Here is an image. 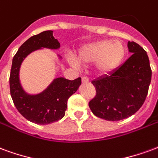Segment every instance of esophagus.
<instances>
[{
	"label": "esophagus",
	"mask_w": 158,
	"mask_h": 158,
	"mask_svg": "<svg viewBox=\"0 0 158 158\" xmlns=\"http://www.w3.org/2000/svg\"><path fill=\"white\" fill-rule=\"evenodd\" d=\"M81 81H82V83H88L89 82V79L86 77H83L81 78Z\"/></svg>",
	"instance_id": "34e87169"
}]
</instances>
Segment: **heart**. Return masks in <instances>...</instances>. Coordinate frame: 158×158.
<instances>
[{
	"mask_svg": "<svg viewBox=\"0 0 158 158\" xmlns=\"http://www.w3.org/2000/svg\"><path fill=\"white\" fill-rule=\"evenodd\" d=\"M125 54V45L118 40H98L81 47L77 53V60L70 57L69 63L74 67L79 66L78 62L85 65L95 63L94 67L97 74L106 77L119 67Z\"/></svg>",
	"mask_w": 158,
	"mask_h": 158,
	"instance_id": "obj_1",
	"label": "heart"
}]
</instances>
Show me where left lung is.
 Listing matches in <instances>:
<instances>
[{
	"label": "left lung",
	"mask_w": 158,
	"mask_h": 158,
	"mask_svg": "<svg viewBox=\"0 0 158 158\" xmlns=\"http://www.w3.org/2000/svg\"><path fill=\"white\" fill-rule=\"evenodd\" d=\"M131 55L114 72L92 81L96 96L89 102L94 115L118 121L137 112L147 98L152 70L147 52L138 44L128 42Z\"/></svg>",
	"instance_id": "8db88e82"
}]
</instances>
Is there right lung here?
<instances>
[{"mask_svg":"<svg viewBox=\"0 0 158 158\" xmlns=\"http://www.w3.org/2000/svg\"><path fill=\"white\" fill-rule=\"evenodd\" d=\"M60 44L53 36V31H44L29 38L21 45L12 59L10 74V93L14 105L24 118L39 124L49 125L65 115L67 100L81 84L80 77L73 81L65 77L55 78L45 89L36 94L27 93L19 77L22 63L32 52L42 49H59ZM59 60H62L57 55Z\"/></svg>","mask_w":158,"mask_h":158,"instance_id":"right-lung-1","label":"right lung"}]
</instances>
